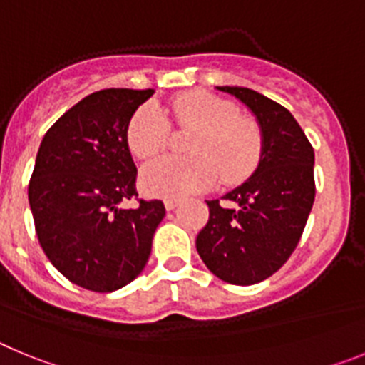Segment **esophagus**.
<instances>
[{
  "label": "esophagus",
  "mask_w": 365,
  "mask_h": 365,
  "mask_svg": "<svg viewBox=\"0 0 365 365\" xmlns=\"http://www.w3.org/2000/svg\"><path fill=\"white\" fill-rule=\"evenodd\" d=\"M179 205H180V199H166V201H164V206H166L168 212L175 210Z\"/></svg>",
  "instance_id": "obj_1"
}]
</instances>
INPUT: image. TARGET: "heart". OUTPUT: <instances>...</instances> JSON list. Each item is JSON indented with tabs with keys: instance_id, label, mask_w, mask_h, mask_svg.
<instances>
[{
	"instance_id": "b5f03b06",
	"label": "heart",
	"mask_w": 365,
	"mask_h": 365,
	"mask_svg": "<svg viewBox=\"0 0 365 365\" xmlns=\"http://www.w3.org/2000/svg\"><path fill=\"white\" fill-rule=\"evenodd\" d=\"M172 122L193 130L186 143L190 155L163 157L143 170V188L159 197H186L221 180L237 185L256 172L265 138L257 120L237 113V106L205 89H190L170 100ZM172 138V124L159 108L144 104L131 115L125 140L131 153L148 160L163 153Z\"/></svg>"
}]
</instances>
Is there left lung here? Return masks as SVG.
<instances>
[{"label": "left lung", "instance_id": "obj_1", "mask_svg": "<svg viewBox=\"0 0 365 365\" xmlns=\"http://www.w3.org/2000/svg\"><path fill=\"white\" fill-rule=\"evenodd\" d=\"M217 89L252 109L265 148L247 182L221 201H206L210 219L195 245L219 279L254 285L278 272L298 247L316 195L314 150L282 104L248 87Z\"/></svg>", "mask_w": 365, "mask_h": 365}]
</instances>
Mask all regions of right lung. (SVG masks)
<instances>
[{
  "label": "right lung",
  "instance_id": "add662e5",
  "mask_svg": "<svg viewBox=\"0 0 365 365\" xmlns=\"http://www.w3.org/2000/svg\"><path fill=\"white\" fill-rule=\"evenodd\" d=\"M153 89H102L51 125L29 180V205L45 256L74 285L118 291L146 267L163 201L138 199L125 128ZM137 198V209L124 202Z\"/></svg>",
  "mask_w": 365,
  "mask_h": 365
}]
</instances>
